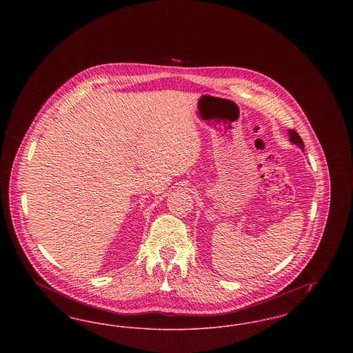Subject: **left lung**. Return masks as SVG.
Wrapping results in <instances>:
<instances>
[{"label": "left lung", "instance_id": "left-lung-1", "mask_svg": "<svg viewBox=\"0 0 353 353\" xmlns=\"http://www.w3.org/2000/svg\"><path fill=\"white\" fill-rule=\"evenodd\" d=\"M288 136H290V141H291L292 144L298 145L302 151H304V144H303V140L301 139L299 134H296L295 131H292V130H288Z\"/></svg>", "mask_w": 353, "mask_h": 353}]
</instances>
